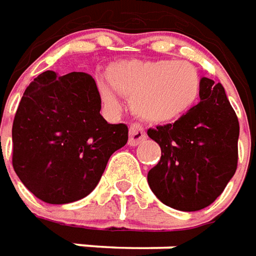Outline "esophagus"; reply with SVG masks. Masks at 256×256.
<instances>
[{"label": "esophagus", "mask_w": 256, "mask_h": 256, "mask_svg": "<svg viewBox=\"0 0 256 256\" xmlns=\"http://www.w3.org/2000/svg\"><path fill=\"white\" fill-rule=\"evenodd\" d=\"M128 134H130V137H128V146H136L140 144L141 141L146 140V134L144 128L138 124V123H133V124H130V128H128Z\"/></svg>", "instance_id": "34e87169"}]
</instances>
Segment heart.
I'll return each mask as SVG.
<instances>
[{
	"label": "heart",
	"mask_w": 256,
	"mask_h": 256,
	"mask_svg": "<svg viewBox=\"0 0 256 256\" xmlns=\"http://www.w3.org/2000/svg\"><path fill=\"white\" fill-rule=\"evenodd\" d=\"M110 83L116 92L132 98L137 115L155 123L178 119L200 94L198 72L186 60L122 62L110 68ZM113 90L110 86H100L104 104L116 110L119 101Z\"/></svg>",
	"instance_id": "obj_1"
}]
</instances>
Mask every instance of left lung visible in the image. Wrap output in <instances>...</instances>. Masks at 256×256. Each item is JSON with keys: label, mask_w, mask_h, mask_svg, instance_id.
<instances>
[{"label": "left lung", "mask_w": 256, "mask_h": 256, "mask_svg": "<svg viewBox=\"0 0 256 256\" xmlns=\"http://www.w3.org/2000/svg\"><path fill=\"white\" fill-rule=\"evenodd\" d=\"M200 98L174 123L146 132L162 151L148 172V184L160 202L186 212L214 202L238 160L240 124L223 86L202 78Z\"/></svg>", "instance_id": "8db88e82"}]
</instances>
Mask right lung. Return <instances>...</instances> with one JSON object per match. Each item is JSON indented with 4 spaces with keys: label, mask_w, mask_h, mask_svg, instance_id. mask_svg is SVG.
<instances>
[{
    "label": "right lung",
    "mask_w": 256,
    "mask_h": 256,
    "mask_svg": "<svg viewBox=\"0 0 256 256\" xmlns=\"http://www.w3.org/2000/svg\"><path fill=\"white\" fill-rule=\"evenodd\" d=\"M100 110L88 73L47 70L24 90L12 126V166L38 200L60 205L88 196L128 142V126L110 124Z\"/></svg>",
    "instance_id": "add662e5"
}]
</instances>
